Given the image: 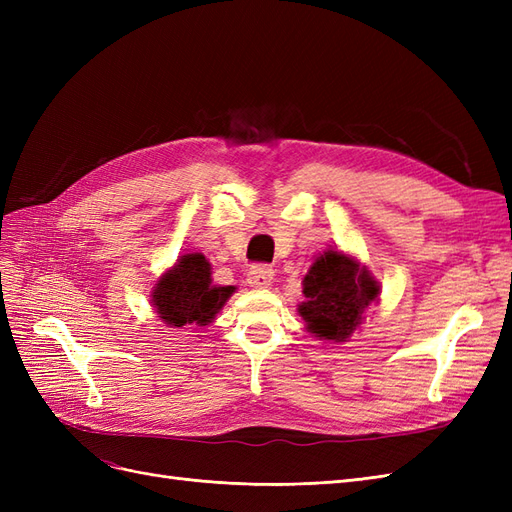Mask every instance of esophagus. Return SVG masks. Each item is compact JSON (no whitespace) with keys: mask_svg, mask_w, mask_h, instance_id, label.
Segmentation results:
<instances>
[{"mask_svg":"<svg viewBox=\"0 0 512 512\" xmlns=\"http://www.w3.org/2000/svg\"><path fill=\"white\" fill-rule=\"evenodd\" d=\"M273 280V269L267 265H254L250 271H247V282L254 288H267L271 286Z\"/></svg>","mask_w":512,"mask_h":512,"instance_id":"34e87169","label":"esophagus"}]
</instances>
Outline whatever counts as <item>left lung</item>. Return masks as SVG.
Returning <instances> with one entry per match:
<instances>
[{"label":"left lung","mask_w":512,"mask_h":512,"mask_svg":"<svg viewBox=\"0 0 512 512\" xmlns=\"http://www.w3.org/2000/svg\"><path fill=\"white\" fill-rule=\"evenodd\" d=\"M380 286L352 256L322 252L303 277L299 314L307 331L329 342H346L363 322L365 307L378 301Z\"/></svg>","instance_id":"1"}]
</instances>
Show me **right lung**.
Masks as SVG:
<instances>
[{
	"label": "right lung",
	"instance_id": "1",
	"mask_svg": "<svg viewBox=\"0 0 512 512\" xmlns=\"http://www.w3.org/2000/svg\"><path fill=\"white\" fill-rule=\"evenodd\" d=\"M235 286H215L203 254H185L153 286L151 303L168 327H205L232 297Z\"/></svg>",
	"mask_w": 512,
	"mask_h": 512
}]
</instances>
